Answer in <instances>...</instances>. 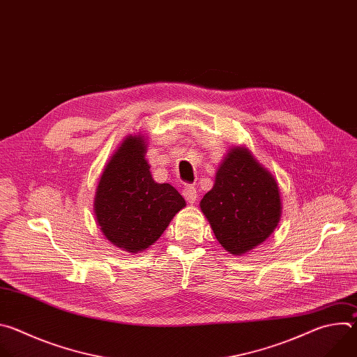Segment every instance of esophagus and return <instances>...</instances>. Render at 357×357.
I'll use <instances>...</instances> for the list:
<instances>
[{"label":"esophagus","instance_id":"esophagus-1","mask_svg":"<svg viewBox=\"0 0 357 357\" xmlns=\"http://www.w3.org/2000/svg\"><path fill=\"white\" fill-rule=\"evenodd\" d=\"M182 195H183V197L186 199V202H189V203H195V200H196V196H197V192H196L195 186H192V185H188V186H185V188H183V190H182Z\"/></svg>","mask_w":357,"mask_h":357}]
</instances>
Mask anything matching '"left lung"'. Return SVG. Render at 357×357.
Wrapping results in <instances>:
<instances>
[{"mask_svg": "<svg viewBox=\"0 0 357 357\" xmlns=\"http://www.w3.org/2000/svg\"><path fill=\"white\" fill-rule=\"evenodd\" d=\"M218 241L241 256L266 241L281 218L275 178L245 146L231 148L218 169L213 188L200 200Z\"/></svg>", "mask_w": 357, "mask_h": 357, "instance_id": "obj_1", "label": "left lung"}]
</instances>
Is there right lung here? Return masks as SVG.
<instances>
[{"label": "right lung", "mask_w": 357, "mask_h": 357, "mask_svg": "<svg viewBox=\"0 0 357 357\" xmlns=\"http://www.w3.org/2000/svg\"><path fill=\"white\" fill-rule=\"evenodd\" d=\"M145 152L142 135L127 137L106 165L94 197L101 233L130 252L154 244L186 205L174 186L152 179Z\"/></svg>", "instance_id": "right-lung-1"}]
</instances>
